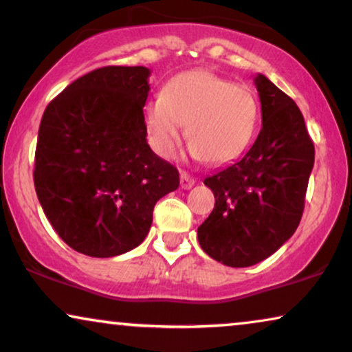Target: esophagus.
I'll return each mask as SVG.
<instances>
[{"instance_id": "obj_1", "label": "esophagus", "mask_w": 352, "mask_h": 352, "mask_svg": "<svg viewBox=\"0 0 352 352\" xmlns=\"http://www.w3.org/2000/svg\"><path fill=\"white\" fill-rule=\"evenodd\" d=\"M179 182H181V187H182V189H190V187L195 184L194 177H190L189 175H187V173H186V171H181V177H179Z\"/></svg>"}]
</instances>
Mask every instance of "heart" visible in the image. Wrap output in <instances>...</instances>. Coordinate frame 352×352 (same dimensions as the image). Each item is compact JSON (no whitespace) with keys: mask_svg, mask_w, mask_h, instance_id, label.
Returning a JSON list of instances; mask_svg holds the SVG:
<instances>
[{"mask_svg":"<svg viewBox=\"0 0 352 352\" xmlns=\"http://www.w3.org/2000/svg\"><path fill=\"white\" fill-rule=\"evenodd\" d=\"M259 109L252 91L210 70L186 72L144 107L148 142L163 158L175 157L186 124L190 151L205 162H232L252 142Z\"/></svg>","mask_w":352,"mask_h":352,"instance_id":"obj_1","label":"heart"}]
</instances>
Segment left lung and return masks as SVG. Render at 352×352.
I'll use <instances>...</instances> for the list:
<instances>
[{"label":"left lung","mask_w":352,"mask_h":352,"mask_svg":"<svg viewBox=\"0 0 352 352\" xmlns=\"http://www.w3.org/2000/svg\"><path fill=\"white\" fill-rule=\"evenodd\" d=\"M263 126L242 158L205 177L214 208L197 229L200 247L230 267L276 253L300 224L314 144L295 100L258 74Z\"/></svg>","instance_id":"obj_1"}]
</instances>
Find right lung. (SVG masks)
<instances>
[{
    "instance_id": "obj_1",
    "label": "right lung",
    "mask_w": 352,
    "mask_h": 352,
    "mask_svg": "<svg viewBox=\"0 0 352 352\" xmlns=\"http://www.w3.org/2000/svg\"><path fill=\"white\" fill-rule=\"evenodd\" d=\"M147 67L96 69L67 86L43 113L35 190L46 218L75 252L118 256L136 248L153 206L179 173L147 144Z\"/></svg>"
}]
</instances>
